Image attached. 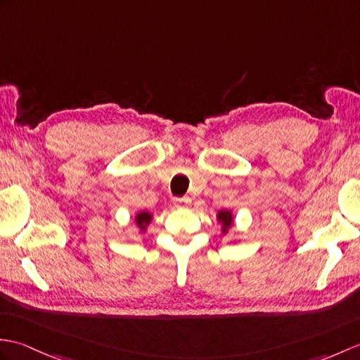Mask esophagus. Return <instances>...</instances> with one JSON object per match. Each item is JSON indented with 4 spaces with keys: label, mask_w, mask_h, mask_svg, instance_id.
I'll list each match as a JSON object with an SVG mask.
<instances>
[{
    "label": "esophagus",
    "mask_w": 360,
    "mask_h": 360,
    "mask_svg": "<svg viewBox=\"0 0 360 360\" xmlns=\"http://www.w3.org/2000/svg\"><path fill=\"white\" fill-rule=\"evenodd\" d=\"M173 204H174V207H178V208H188L190 204H191V199L188 196L174 198L173 199Z\"/></svg>",
    "instance_id": "34e87169"
}]
</instances>
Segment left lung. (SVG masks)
<instances>
[{"instance_id":"8db88e82","label":"left lung","mask_w":360,"mask_h":360,"mask_svg":"<svg viewBox=\"0 0 360 360\" xmlns=\"http://www.w3.org/2000/svg\"><path fill=\"white\" fill-rule=\"evenodd\" d=\"M216 221L221 224L222 235H227L229 230L233 227V222H235V214L231 210H219L216 213Z\"/></svg>"}]
</instances>
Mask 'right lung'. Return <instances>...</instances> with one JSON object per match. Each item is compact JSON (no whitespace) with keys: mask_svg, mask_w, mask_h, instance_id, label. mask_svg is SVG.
<instances>
[{"mask_svg":"<svg viewBox=\"0 0 360 360\" xmlns=\"http://www.w3.org/2000/svg\"><path fill=\"white\" fill-rule=\"evenodd\" d=\"M152 221H153V214L146 212V210L138 212V213L135 214V224H136V227H138L142 233L147 231L148 225H150V222H152Z\"/></svg>","mask_w":360,"mask_h":360,"instance_id":"1","label":"right lung"}]
</instances>
